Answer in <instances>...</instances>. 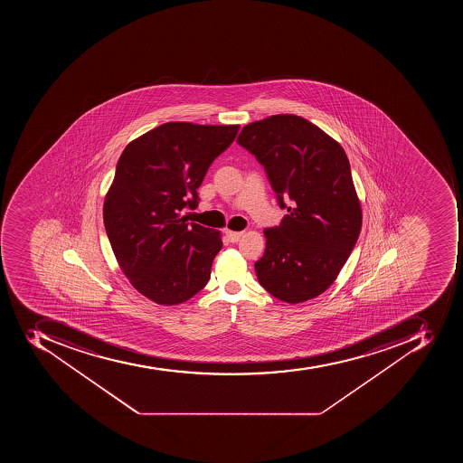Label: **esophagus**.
Returning <instances> with one entry per match:
<instances>
[{
    "mask_svg": "<svg viewBox=\"0 0 463 463\" xmlns=\"http://www.w3.org/2000/svg\"><path fill=\"white\" fill-rule=\"evenodd\" d=\"M226 236L232 243H236V241H239V239L243 236V233H241V232H230V230H227Z\"/></svg>",
    "mask_w": 463,
    "mask_h": 463,
    "instance_id": "34e87169",
    "label": "esophagus"
}]
</instances>
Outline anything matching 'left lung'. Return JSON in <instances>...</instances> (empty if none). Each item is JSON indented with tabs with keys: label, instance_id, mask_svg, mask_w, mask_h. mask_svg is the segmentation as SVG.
<instances>
[{
	"label": "left lung",
	"instance_id": "left-lung-1",
	"mask_svg": "<svg viewBox=\"0 0 463 463\" xmlns=\"http://www.w3.org/2000/svg\"><path fill=\"white\" fill-rule=\"evenodd\" d=\"M237 143L255 155L288 212L279 226L263 232L259 284L289 304L316 298L335 282L361 233V203L346 153L294 114L244 126Z\"/></svg>",
	"mask_w": 463,
	"mask_h": 463
}]
</instances>
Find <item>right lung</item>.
<instances>
[{
	"label": "right lung",
	"mask_w": 463,
	"mask_h": 463,
	"mask_svg": "<svg viewBox=\"0 0 463 463\" xmlns=\"http://www.w3.org/2000/svg\"><path fill=\"white\" fill-rule=\"evenodd\" d=\"M241 126L171 121L126 146L104 201L117 262L140 294L161 306L188 301L207 285L219 232L188 222L197 190Z\"/></svg>",
	"instance_id": "add662e5"
}]
</instances>
